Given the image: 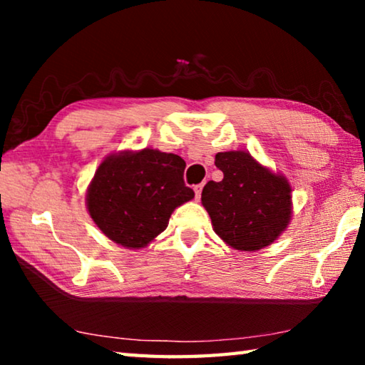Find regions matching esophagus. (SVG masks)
Returning a JSON list of instances; mask_svg holds the SVG:
<instances>
[{
	"mask_svg": "<svg viewBox=\"0 0 365 365\" xmlns=\"http://www.w3.org/2000/svg\"><path fill=\"white\" fill-rule=\"evenodd\" d=\"M202 187H205V185L202 183H197V185H195V195H196V200H200L201 197V191H202Z\"/></svg>",
	"mask_w": 365,
	"mask_h": 365,
	"instance_id": "1",
	"label": "esophagus"
}]
</instances>
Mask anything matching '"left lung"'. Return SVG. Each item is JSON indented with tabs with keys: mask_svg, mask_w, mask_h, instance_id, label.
<instances>
[{
	"mask_svg": "<svg viewBox=\"0 0 365 365\" xmlns=\"http://www.w3.org/2000/svg\"><path fill=\"white\" fill-rule=\"evenodd\" d=\"M215 165L224 178L209 180L201 193L214 232L240 251L269 246L292 219V187L245 151L217 153Z\"/></svg>",
	"mask_w": 365,
	"mask_h": 365,
	"instance_id": "8db88e82",
	"label": "left lung"
}]
</instances>
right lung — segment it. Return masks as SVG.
Instances as JSON below:
<instances>
[{
  "label": "right lung",
  "instance_id": "add662e5",
  "mask_svg": "<svg viewBox=\"0 0 365 365\" xmlns=\"http://www.w3.org/2000/svg\"><path fill=\"white\" fill-rule=\"evenodd\" d=\"M185 160L145 148L103 160L86 193L100 230L125 248H143L165 230L170 214L195 197L183 182Z\"/></svg>",
  "mask_w": 365,
  "mask_h": 365
}]
</instances>
